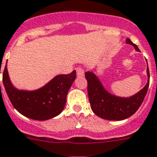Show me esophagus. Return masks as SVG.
Masks as SVG:
<instances>
[{"label": "esophagus", "instance_id": "esophagus-1", "mask_svg": "<svg viewBox=\"0 0 157 157\" xmlns=\"http://www.w3.org/2000/svg\"><path fill=\"white\" fill-rule=\"evenodd\" d=\"M76 75H77V76H84V70H83L82 68H80V67H78V68H76Z\"/></svg>", "mask_w": 157, "mask_h": 157}]
</instances>
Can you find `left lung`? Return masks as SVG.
<instances>
[{
	"instance_id": "left-lung-1",
	"label": "left lung",
	"mask_w": 157,
	"mask_h": 157,
	"mask_svg": "<svg viewBox=\"0 0 157 157\" xmlns=\"http://www.w3.org/2000/svg\"><path fill=\"white\" fill-rule=\"evenodd\" d=\"M126 44H129L140 52L137 45L130 39H126ZM88 81V95L91 109L93 113L102 119L109 121H122L132 116L141 105L149 85V70L147 68L148 82L140 91L129 97H121L109 93L93 72H85Z\"/></svg>"
}]
</instances>
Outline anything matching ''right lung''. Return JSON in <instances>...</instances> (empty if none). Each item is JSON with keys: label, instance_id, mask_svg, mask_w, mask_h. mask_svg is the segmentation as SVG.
Segmentation results:
<instances>
[{"label": "right lung", "instance_id": "right-lung-1", "mask_svg": "<svg viewBox=\"0 0 157 157\" xmlns=\"http://www.w3.org/2000/svg\"><path fill=\"white\" fill-rule=\"evenodd\" d=\"M76 76L74 70L69 74L57 75L36 90H20L10 81L6 62L3 84L12 105L21 114L36 121H46L58 116L63 111L67 94Z\"/></svg>", "mask_w": 157, "mask_h": 157}]
</instances>
